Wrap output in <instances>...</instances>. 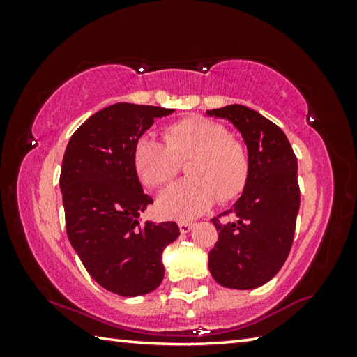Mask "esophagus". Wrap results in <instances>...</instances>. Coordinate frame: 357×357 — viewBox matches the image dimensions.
<instances>
[{"instance_id":"esophagus-1","label":"esophagus","mask_w":357,"mask_h":357,"mask_svg":"<svg viewBox=\"0 0 357 357\" xmlns=\"http://www.w3.org/2000/svg\"><path fill=\"white\" fill-rule=\"evenodd\" d=\"M178 227H179V231L184 234V233L190 231V229L193 228V223L187 222V220H181V222H178Z\"/></svg>"}]
</instances>
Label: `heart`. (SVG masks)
Listing matches in <instances>:
<instances>
[{
	"instance_id": "b5f03b06",
	"label": "heart",
	"mask_w": 357,
	"mask_h": 357,
	"mask_svg": "<svg viewBox=\"0 0 357 357\" xmlns=\"http://www.w3.org/2000/svg\"><path fill=\"white\" fill-rule=\"evenodd\" d=\"M164 140L142 135L134 144V168L148 187L170 183L179 162L189 160L185 174L157 198V211L168 219H193L215 200L229 203L244 192L250 176L245 144L229 137L225 126L203 116H187L168 124Z\"/></svg>"
}]
</instances>
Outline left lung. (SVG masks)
Returning <instances> with one entry per match:
<instances>
[{
	"label": "left lung",
	"mask_w": 357,
	"mask_h": 357,
	"mask_svg": "<svg viewBox=\"0 0 357 357\" xmlns=\"http://www.w3.org/2000/svg\"><path fill=\"white\" fill-rule=\"evenodd\" d=\"M233 123L247 144L250 176L229 213L234 220L213 223L219 239L209 252V271L222 287L252 289L279 273L291 250L301 193L298 159L287 135L273 121L244 105L206 112Z\"/></svg>",
	"instance_id": "left-lung-1"
}]
</instances>
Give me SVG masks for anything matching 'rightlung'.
I'll use <instances>...</instances> for the list:
<instances>
[{
    "label": "right lung",
    "instance_id": "right-lung-1",
    "mask_svg": "<svg viewBox=\"0 0 357 357\" xmlns=\"http://www.w3.org/2000/svg\"><path fill=\"white\" fill-rule=\"evenodd\" d=\"M172 108L119 102L94 113L70 137L59 187L66 229L89 275L119 296L151 293L164 279L162 252L179 236L174 222L142 223L153 198L134 168V144Z\"/></svg>",
    "mask_w": 357,
    "mask_h": 357
}]
</instances>
